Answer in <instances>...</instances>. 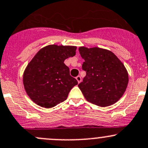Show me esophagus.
I'll return each mask as SVG.
<instances>
[{
	"label": "esophagus",
	"mask_w": 148,
	"mask_h": 148,
	"mask_svg": "<svg viewBox=\"0 0 148 148\" xmlns=\"http://www.w3.org/2000/svg\"><path fill=\"white\" fill-rule=\"evenodd\" d=\"M76 79H77V82H78V83H80L81 82H82V77H80V76H77V77H76Z\"/></svg>",
	"instance_id": "esophagus-1"
}]
</instances>
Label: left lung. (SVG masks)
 I'll use <instances>...</instances> for the list:
<instances>
[{
	"label": "left lung",
	"instance_id": "8db88e82",
	"mask_svg": "<svg viewBox=\"0 0 148 148\" xmlns=\"http://www.w3.org/2000/svg\"><path fill=\"white\" fill-rule=\"evenodd\" d=\"M84 60L82 69L86 75L78 85L87 101L100 107H108L124 95L129 74L124 64L110 50L95 47H79Z\"/></svg>",
	"mask_w": 148,
	"mask_h": 148
}]
</instances>
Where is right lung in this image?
<instances>
[{"instance_id": "obj_1", "label": "right lung", "mask_w": 148, "mask_h": 148, "mask_svg": "<svg viewBox=\"0 0 148 148\" xmlns=\"http://www.w3.org/2000/svg\"><path fill=\"white\" fill-rule=\"evenodd\" d=\"M76 50V46L49 45L35 55L23 75L24 89L32 101L51 108L67 98L78 82L71 77L64 62L75 56Z\"/></svg>"}]
</instances>
